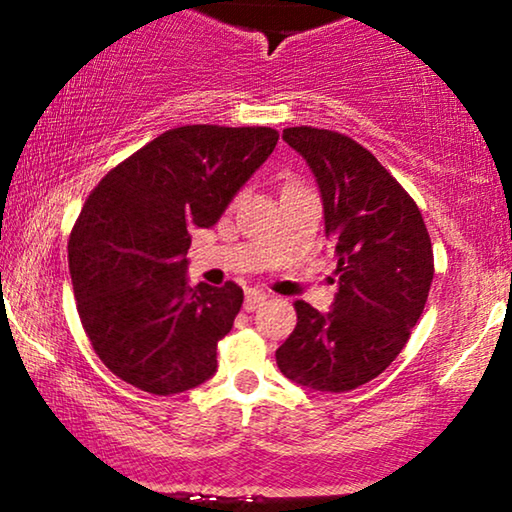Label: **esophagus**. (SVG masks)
<instances>
[{"mask_svg": "<svg viewBox=\"0 0 512 512\" xmlns=\"http://www.w3.org/2000/svg\"><path fill=\"white\" fill-rule=\"evenodd\" d=\"M268 300V293L265 291H258V288H249L247 291V298H244V309L247 311H254L263 305V302Z\"/></svg>", "mask_w": 512, "mask_h": 512, "instance_id": "1", "label": "esophagus"}]
</instances>
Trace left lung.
<instances>
[{"mask_svg": "<svg viewBox=\"0 0 512 512\" xmlns=\"http://www.w3.org/2000/svg\"><path fill=\"white\" fill-rule=\"evenodd\" d=\"M323 196L339 291L321 314L295 300L298 325L277 348L286 379L321 392L376 379L409 342L434 279V251L418 205L367 147L339 131L284 129Z\"/></svg>", "mask_w": 512, "mask_h": 512, "instance_id": "left-lung-1", "label": "left lung"}]
</instances>
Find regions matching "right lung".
I'll return each mask as SVG.
<instances>
[{
    "label": "right lung",
    "instance_id": "right-lung-1",
    "mask_svg": "<svg viewBox=\"0 0 512 512\" xmlns=\"http://www.w3.org/2000/svg\"><path fill=\"white\" fill-rule=\"evenodd\" d=\"M270 127L168 129L92 189L69 238L80 323L117 379L177 395L217 372V344L244 293L187 286L189 231L210 228L270 157Z\"/></svg>",
    "mask_w": 512,
    "mask_h": 512
}]
</instances>
